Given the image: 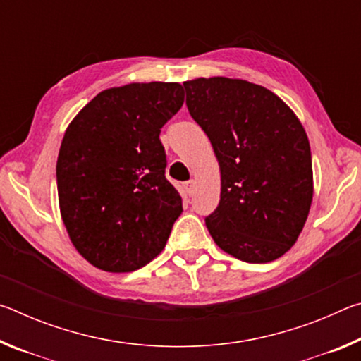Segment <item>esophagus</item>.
<instances>
[{"instance_id":"obj_1","label":"esophagus","mask_w":361,"mask_h":361,"mask_svg":"<svg viewBox=\"0 0 361 361\" xmlns=\"http://www.w3.org/2000/svg\"><path fill=\"white\" fill-rule=\"evenodd\" d=\"M194 189H195V181L194 180H189V181L185 183V191L188 192V195H191L194 192Z\"/></svg>"}]
</instances>
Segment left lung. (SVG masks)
Masks as SVG:
<instances>
[{
	"label": "left lung",
	"instance_id": "left-lung-1",
	"mask_svg": "<svg viewBox=\"0 0 361 361\" xmlns=\"http://www.w3.org/2000/svg\"><path fill=\"white\" fill-rule=\"evenodd\" d=\"M186 105L215 152L221 194L205 224L216 245L245 262H271L295 245L314 197L307 133L293 109L245 79L183 82Z\"/></svg>",
	"mask_w": 361,
	"mask_h": 361
}]
</instances>
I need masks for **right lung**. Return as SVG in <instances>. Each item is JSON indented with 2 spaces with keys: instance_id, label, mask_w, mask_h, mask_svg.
I'll use <instances>...</instances> for the list:
<instances>
[{
  "instance_id": "right-lung-1",
  "label": "right lung",
  "mask_w": 361,
  "mask_h": 361,
  "mask_svg": "<svg viewBox=\"0 0 361 361\" xmlns=\"http://www.w3.org/2000/svg\"><path fill=\"white\" fill-rule=\"evenodd\" d=\"M183 102L178 82H130L102 90L66 127L60 215L73 247L97 269L137 271L166 247L183 205L166 178L159 133Z\"/></svg>"
}]
</instances>
